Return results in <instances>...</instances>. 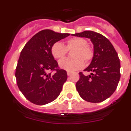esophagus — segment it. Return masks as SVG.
Masks as SVG:
<instances>
[{
	"label": "esophagus",
	"instance_id": "1",
	"mask_svg": "<svg viewBox=\"0 0 131 131\" xmlns=\"http://www.w3.org/2000/svg\"><path fill=\"white\" fill-rule=\"evenodd\" d=\"M72 73L71 72H67V75H68V76H70V75H71Z\"/></svg>",
	"mask_w": 131,
	"mask_h": 131
}]
</instances>
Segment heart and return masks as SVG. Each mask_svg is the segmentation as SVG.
Returning a JSON list of instances; mask_svg holds the SVG:
<instances>
[{
	"label": "heart",
	"instance_id": "heart-1",
	"mask_svg": "<svg viewBox=\"0 0 131 131\" xmlns=\"http://www.w3.org/2000/svg\"><path fill=\"white\" fill-rule=\"evenodd\" d=\"M72 50L73 58H64L59 61V67L61 69L68 72L77 70L82 68L84 63H88L93 58L92 47L87 44L85 39L79 37L68 39L63 45L60 42H56L51 47V52L55 59H61L65 56L67 51Z\"/></svg>",
	"mask_w": 131,
	"mask_h": 131
}]
</instances>
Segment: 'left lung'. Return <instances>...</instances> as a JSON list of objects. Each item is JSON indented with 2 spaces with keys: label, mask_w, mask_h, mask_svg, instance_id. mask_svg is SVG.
Listing matches in <instances>:
<instances>
[{
  "label": "left lung",
  "mask_w": 131,
  "mask_h": 131,
  "mask_svg": "<svg viewBox=\"0 0 131 131\" xmlns=\"http://www.w3.org/2000/svg\"><path fill=\"white\" fill-rule=\"evenodd\" d=\"M73 36L89 39L94 46L92 61L84 71L89 75L79 73L76 83L80 97L91 103H100L110 97L116 90L121 78V63L117 52L110 40L93 31H84Z\"/></svg>",
  "instance_id": "obj_1"
}]
</instances>
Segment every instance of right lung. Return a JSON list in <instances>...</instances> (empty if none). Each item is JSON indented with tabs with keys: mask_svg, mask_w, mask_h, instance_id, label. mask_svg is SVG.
Returning <instances> with one entry per match:
<instances>
[{
	"mask_svg": "<svg viewBox=\"0 0 131 131\" xmlns=\"http://www.w3.org/2000/svg\"><path fill=\"white\" fill-rule=\"evenodd\" d=\"M51 30L39 31L25 44L19 56L16 79L19 90L28 101L43 105L56 100L67 80V72L58 69L51 52L52 45L69 36ZM56 70L54 74L48 71Z\"/></svg>",
	"mask_w": 131,
	"mask_h": 131,
	"instance_id": "add662e5",
	"label": "right lung"
}]
</instances>
